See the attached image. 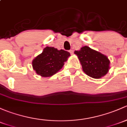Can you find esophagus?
I'll return each instance as SVG.
<instances>
[{
	"label": "esophagus",
	"instance_id": "obj_1",
	"mask_svg": "<svg viewBox=\"0 0 127 127\" xmlns=\"http://www.w3.org/2000/svg\"><path fill=\"white\" fill-rule=\"evenodd\" d=\"M69 52H70V53L71 55H73V54H74V50H69Z\"/></svg>",
	"mask_w": 127,
	"mask_h": 127
}]
</instances>
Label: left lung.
Returning a JSON list of instances; mask_svg holds the SVG:
<instances>
[{"mask_svg":"<svg viewBox=\"0 0 127 127\" xmlns=\"http://www.w3.org/2000/svg\"><path fill=\"white\" fill-rule=\"evenodd\" d=\"M74 53L80 61L83 72L89 77L98 79L109 72L110 61L102 53L84 46L80 50H75Z\"/></svg>","mask_w":127,"mask_h":127,"instance_id":"left-lung-1","label":"left lung"}]
</instances>
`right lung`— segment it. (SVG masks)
Here are the masks:
<instances>
[{
    "instance_id": "obj_1",
    "label": "right lung",
    "mask_w": 127,
    "mask_h": 127,
    "mask_svg": "<svg viewBox=\"0 0 127 127\" xmlns=\"http://www.w3.org/2000/svg\"><path fill=\"white\" fill-rule=\"evenodd\" d=\"M70 55V53L64 50L46 47L42 52L32 61V67L36 73L41 77H51L63 67L64 62Z\"/></svg>"
}]
</instances>
